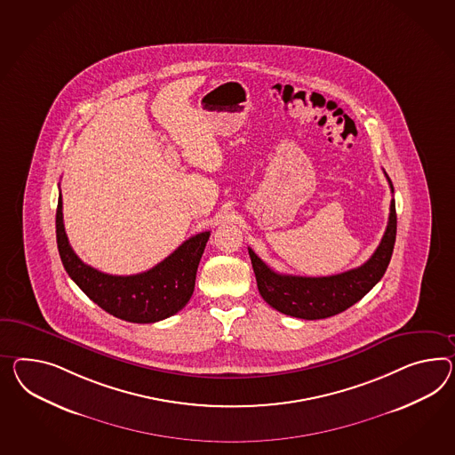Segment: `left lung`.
Here are the masks:
<instances>
[{
	"label": "left lung",
	"mask_w": 455,
	"mask_h": 455,
	"mask_svg": "<svg viewBox=\"0 0 455 455\" xmlns=\"http://www.w3.org/2000/svg\"><path fill=\"white\" fill-rule=\"evenodd\" d=\"M386 175V173H385ZM391 191L393 183L386 175ZM396 203L391 199L385 235L373 256L363 266L328 277H299L277 274L264 264L249 247V257L256 274L257 289L262 299L280 314L303 320H320L341 314L362 300L385 275L396 241Z\"/></svg>",
	"instance_id": "8db88e82"
}]
</instances>
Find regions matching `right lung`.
Listing matches in <instances>:
<instances>
[{
    "mask_svg": "<svg viewBox=\"0 0 455 455\" xmlns=\"http://www.w3.org/2000/svg\"><path fill=\"white\" fill-rule=\"evenodd\" d=\"M210 231L189 237L155 267L135 275H110L84 264L72 251L62 221L59 193L56 237L62 266L92 302L107 314L132 323H155L178 314L191 299L199 260Z\"/></svg>",
    "mask_w": 455,
    "mask_h": 455,
    "instance_id": "add662e5",
    "label": "right lung"
}]
</instances>
